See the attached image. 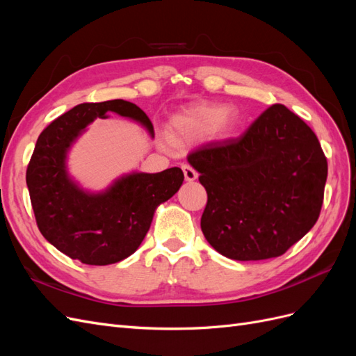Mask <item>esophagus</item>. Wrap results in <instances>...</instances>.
Returning a JSON list of instances; mask_svg holds the SVG:
<instances>
[{"instance_id": "34e87169", "label": "esophagus", "mask_w": 356, "mask_h": 356, "mask_svg": "<svg viewBox=\"0 0 356 356\" xmlns=\"http://www.w3.org/2000/svg\"><path fill=\"white\" fill-rule=\"evenodd\" d=\"M182 172H184L186 181H195L197 178V172L193 169L190 165H182Z\"/></svg>"}]
</instances>
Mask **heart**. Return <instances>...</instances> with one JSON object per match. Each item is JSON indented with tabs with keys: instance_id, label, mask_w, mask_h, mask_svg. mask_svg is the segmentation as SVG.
<instances>
[{
	"instance_id": "obj_1",
	"label": "heart",
	"mask_w": 356,
	"mask_h": 356,
	"mask_svg": "<svg viewBox=\"0 0 356 356\" xmlns=\"http://www.w3.org/2000/svg\"><path fill=\"white\" fill-rule=\"evenodd\" d=\"M239 124V114L222 105L196 104L178 111L170 120V127L177 136L196 138L213 132L218 136H229Z\"/></svg>"
}]
</instances>
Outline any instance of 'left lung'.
<instances>
[{"mask_svg": "<svg viewBox=\"0 0 356 356\" xmlns=\"http://www.w3.org/2000/svg\"><path fill=\"white\" fill-rule=\"evenodd\" d=\"M187 160L208 193L202 232L232 260L282 255L319 217L327 157L314 131L282 104L243 135L203 144Z\"/></svg>", "mask_w": 356, "mask_h": 356, "instance_id": "8db88e82", "label": "left lung"}]
</instances>
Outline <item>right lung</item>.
<instances>
[{"mask_svg": "<svg viewBox=\"0 0 356 356\" xmlns=\"http://www.w3.org/2000/svg\"><path fill=\"white\" fill-rule=\"evenodd\" d=\"M108 113L132 118L154 136L149 118L132 102L80 104L40 134L26 169L41 234L72 260L90 266L114 264L132 255L159 204L174 196L184 181L179 168H170L157 174L132 172L99 193L83 190L68 174V152L96 117L105 118Z\"/></svg>", "mask_w": 356, "mask_h": 356, "instance_id": "1", "label": "right lung"}]
</instances>
